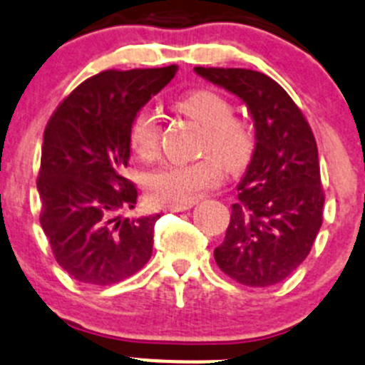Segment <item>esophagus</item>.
Here are the masks:
<instances>
[{
    "label": "esophagus",
    "instance_id": "obj_1",
    "mask_svg": "<svg viewBox=\"0 0 365 365\" xmlns=\"http://www.w3.org/2000/svg\"><path fill=\"white\" fill-rule=\"evenodd\" d=\"M194 203H185V205H165L167 212H183V210H189Z\"/></svg>",
    "mask_w": 365,
    "mask_h": 365
}]
</instances>
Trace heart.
Segmentation results:
<instances>
[{"label": "heart", "instance_id": "b5f03b06", "mask_svg": "<svg viewBox=\"0 0 365 365\" xmlns=\"http://www.w3.org/2000/svg\"><path fill=\"white\" fill-rule=\"evenodd\" d=\"M175 108L203 125L202 153H210L196 162H173L158 167L145 180L156 203L185 205L198 200L207 189L223 178L227 171L237 173L248 165L255 140L250 125L234 117V106L216 90L200 88L182 95ZM162 140V125L155 111L140 110L129 124V145L142 160L155 158ZM224 163L221 164L220 162Z\"/></svg>", "mask_w": 365, "mask_h": 365}]
</instances>
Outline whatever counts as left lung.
<instances>
[{"label": "left lung", "instance_id": "obj_1", "mask_svg": "<svg viewBox=\"0 0 365 365\" xmlns=\"http://www.w3.org/2000/svg\"><path fill=\"white\" fill-rule=\"evenodd\" d=\"M250 110L255 149L214 259L236 282L267 288L308 257L322 225L324 189L308 120L281 84L247 68H194Z\"/></svg>", "mask_w": 365, "mask_h": 365}]
</instances>
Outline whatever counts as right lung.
<instances>
[{
	"mask_svg": "<svg viewBox=\"0 0 365 365\" xmlns=\"http://www.w3.org/2000/svg\"><path fill=\"white\" fill-rule=\"evenodd\" d=\"M178 71L176 64L106 70L75 88L43 136L37 190L41 227L59 267L75 281L108 286L131 277L153 254L160 214L120 217L138 198L124 176L129 124Z\"/></svg>",
	"mask_w": 365,
	"mask_h": 365,
	"instance_id": "add662e5",
	"label": "right lung"
}]
</instances>
